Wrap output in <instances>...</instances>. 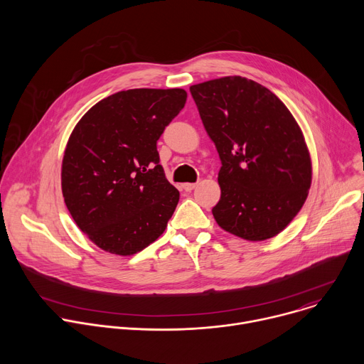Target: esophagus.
<instances>
[{
	"mask_svg": "<svg viewBox=\"0 0 364 364\" xmlns=\"http://www.w3.org/2000/svg\"><path fill=\"white\" fill-rule=\"evenodd\" d=\"M196 183H184L181 187H183V190L184 191H191V190H194L196 188Z\"/></svg>",
	"mask_w": 364,
	"mask_h": 364,
	"instance_id": "34e87169",
	"label": "esophagus"
}]
</instances>
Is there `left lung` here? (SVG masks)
<instances>
[{
  "label": "left lung",
  "mask_w": 364,
  "mask_h": 364,
  "mask_svg": "<svg viewBox=\"0 0 364 364\" xmlns=\"http://www.w3.org/2000/svg\"><path fill=\"white\" fill-rule=\"evenodd\" d=\"M222 167L218 225L246 240L274 237L296 216L311 186L302 132L265 86L228 76L190 86Z\"/></svg>",
  "instance_id": "obj_1"
}]
</instances>
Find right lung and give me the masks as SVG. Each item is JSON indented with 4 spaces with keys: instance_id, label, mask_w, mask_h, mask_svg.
<instances>
[{
    "instance_id": "add662e5",
    "label": "right lung",
    "mask_w": 364,
    "mask_h": 364,
    "mask_svg": "<svg viewBox=\"0 0 364 364\" xmlns=\"http://www.w3.org/2000/svg\"><path fill=\"white\" fill-rule=\"evenodd\" d=\"M184 89H129L97 102L75 127L62 191L79 229L115 255L141 252L167 228L180 193L157 141L184 108Z\"/></svg>"
}]
</instances>
